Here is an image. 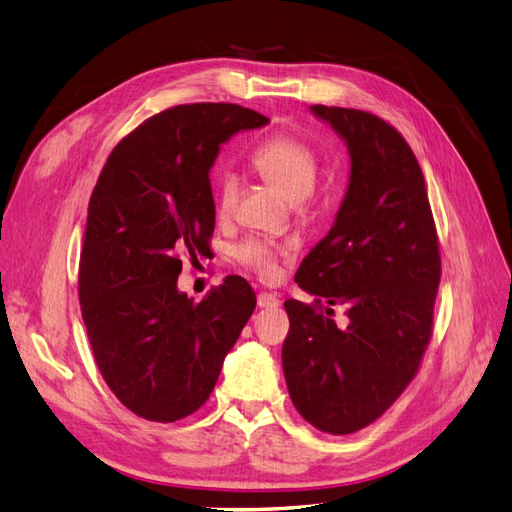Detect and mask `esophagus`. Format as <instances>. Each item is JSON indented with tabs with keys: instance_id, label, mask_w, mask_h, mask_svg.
Returning <instances> with one entry per match:
<instances>
[{
	"instance_id": "obj_1",
	"label": "esophagus",
	"mask_w": 512,
	"mask_h": 512,
	"mask_svg": "<svg viewBox=\"0 0 512 512\" xmlns=\"http://www.w3.org/2000/svg\"><path fill=\"white\" fill-rule=\"evenodd\" d=\"M279 299L277 294H270V292H259L257 294V305L261 307V310H275V307H279Z\"/></svg>"
}]
</instances>
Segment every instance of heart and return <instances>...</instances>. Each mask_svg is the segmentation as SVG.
<instances>
[{"label": "heart", "instance_id": "1", "mask_svg": "<svg viewBox=\"0 0 512 512\" xmlns=\"http://www.w3.org/2000/svg\"><path fill=\"white\" fill-rule=\"evenodd\" d=\"M253 168L270 185L290 202H303L310 198L318 174H320V154L310 141L294 133H275L266 137L251 154ZM237 196H240V183L235 174H224L218 185V209L220 213H231ZM283 246L272 244L261 237H248L235 246V259L242 268L251 270L259 279H272L277 275L279 257Z\"/></svg>", "mask_w": 512, "mask_h": 512}]
</instances>
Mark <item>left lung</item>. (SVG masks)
<instances>
[{
  "mask_svg": "<svg viewBox=\"0 0 512 512\" xmlns=\"http://www.w3.org/2000/svg\"><path fill=\"white\" fill-rule=\"evenodd\" d=\"M312 111L347 141L351 181L336 224L296 270L314 303H283L281 360L301 417L342 436L382 417L419 373L441 248L421 165L399 130L360 109ZM323 300L348 305L347 328L337 329Z\"/></svg>",
  "mask_w": 512,
  "mask_h": 512,
  "instance_id": "1",
  "label": "left lung"
}]
</instances>
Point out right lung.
<instances>
[{
  "instance_id": "obj_1",
  "label": "right lung",
  "mask_w": 512,
  "mask_h": 512,
  "mask_svg": "<svg viewBox=\"0 0 512 512\" xmlns=\"http://www.w3.org/2000/svg\"><path fill=\"white\" fill-rule=\"evenodd\" d=\"M268 117L240 104L165 109L106 159L89 200L78 296L95 364L137 417L172 423L211 395L257 299L229 275L194 303L176 290L183 259L207 255L216 227L209 170L237 130Z\"/></svg>"
}]
</instances>
